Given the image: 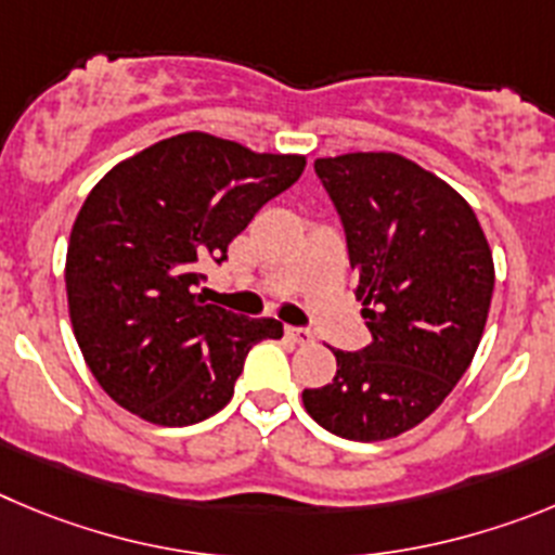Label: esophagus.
I'll return each instance as SVG.
<instances>
[{
	"mask_svg": "<svg viewBox=\"0 0 555 555\" xmlns=\"http://www.w3.org/2000/svg\"><path fill=\"white\" fill-rule=\"evenodd\" d=\"M284 334H287L293 343H298V346H309V343L314 339L312 332H309V328H301V326H287L284 328Z\"/></svg>",
	"mask_w": 555,
	"mask_h": 555,
	"instance_id": "34e87169",
	"label": "esophagus"
}]
</instances>
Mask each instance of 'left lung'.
<instances>
[{
    "label": "left lung",
    "mask_w": 555,
    "mask_h": 555,
    "mask_svg": "<svg viewBox=\"0 0 555 555\" xmlns=\"http://www.w3.org/2000/svg\"><path fill=\"white\" fill-rule=\"evenodd\" d=\"M314 171L343 218L373 339L334 351L337 373L304 389V409L337 437L382 442L426 421L470 367L495 262L470 204L403 154L318 157Z\"/></svg>",
    "instance_id": "left-lung-1"
}]
</instances>
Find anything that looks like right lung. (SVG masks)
<instances>
[{
  "label": "right lung",
  "instance_id": "1",
  "mask_svg": "<svg viewBox=\"0 0 555 555\" xmlns=\"http://www.w3.org/2000/svg\"><path fill=\"white\" fill-rule=\"evenodd\" d=\"M304 166L182 132L99 179L72 227L66 293L79 351L118 406L154 426L207 421L232 401L248 348L282 337L273 318L204 304L196 284Z\"/></svg>",
  "mask_w": 555,
  "mask_h": 555
}]
</instances>
